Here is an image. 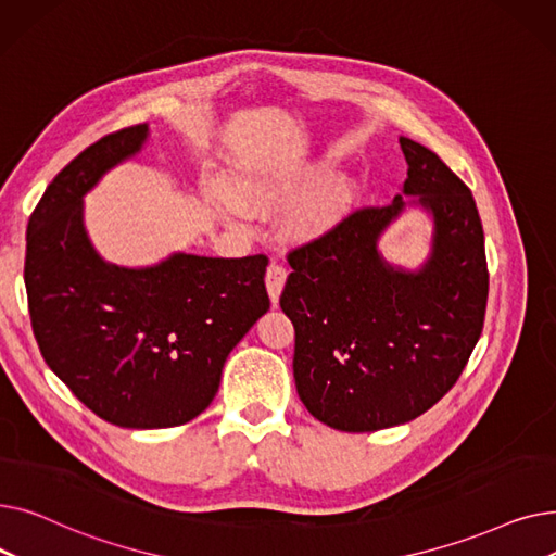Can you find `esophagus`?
Wrapping results in <instances>:
<instances>
[{
    "label": "esophagus",
    "instance_id": "esophagus-1",
    "mask_svg": "<svg viewBox=\"0 0 556 556\" xmlns=\"http://www.w3.org/2000/svg\"><path fill=\"white\" fill-rule=\"evenodd\" d=\"M286 277H288V273H286L283 266H279V263H270L268 270H266V288H268V295H270L273 306L279 304V295H281V290H283Z\"/></svg>",
    "mask_w": 556,
    "mask_h": 556
}]
</instances>
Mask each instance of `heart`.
Returning <instances> with one entry per match:
<instances>
[{
    "instance_id": "1",
    "label": "heart",
    "mask_w": 556,
    "mask_h": 556,
    "mask_svg": "<svg viewBox=\"0 0 556 556\" xmlns=\"http://www.w3.org/2000/svg\"><path fill=\"white\" fill-rule=\"evenodd\" d=\"M302 191L281 214L283 237L313 243L329 237L356 210L358 187L344 175H331L325 162L281 164L245 162L210 189L212 212L229 227H241L252 214H266Z\"/></svg>"
}]
</instances>
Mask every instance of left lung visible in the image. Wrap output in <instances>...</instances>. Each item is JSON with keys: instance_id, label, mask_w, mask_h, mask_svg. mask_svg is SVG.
I'll use <instances>...</instances> for the list:
<instances>
[{"instance_id": "left-lung-1", "label": "left lung", "mask_w": 556, "mask_h": 556, "mask_svg": "<svg viewBox=\"0 0 556 556\" xmlns=\"http://www.w3.org/2000/svg\"><path fill=\"white\" fill-rule=\"evenodd\" d=\"M399 141L403 193L290 252L293 273L279 300L295 327L298 394L315 419L344 432L401 426L430 410L455 386L484 323L489 275L476 200L437 153ZM410 206L433 223L429 256L413 271L377 250Z\"/></svg>"}]
</instances>
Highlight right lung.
<instances>
[{"mask_svg":"<svg viewBox=\"0 0 556 556\" xmlns=\"http://www.w3.org/2000/svg\"><path fill=\"white\" fill-rule=\"evenodd\" d=\"M149 135V124L112 132L55 175L28 218L24 261L45 363L94 415L135 430L195 419L214 401L231 349L270 308L263 254L173 252L126 268L97 252L83 198L141 153Z\"/></svg>","mask_w":556,"mask_h":556,"instance_id":"add662e5","label":"right lung"}]
</instances>
